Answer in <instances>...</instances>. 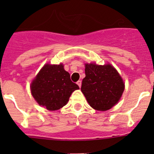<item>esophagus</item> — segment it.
<instances>
[{"instance_id": "34e87169", "label": "esophagus", "mask_w": 154, "mask_h": 154, "mask_svg": "<svg viewBox=\"0 0 154 154\" xmlns=\"http://www.w3.org/2000/svg\"><path fill=\"white\" fill-rule=\"evenodd\" d=\"M77 85H79V87H80H80H81V84H82V82L80 81V80H78V81L77 82Z\"/></svg>"}]
</instances>
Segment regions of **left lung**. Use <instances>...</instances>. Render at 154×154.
<instances>
[{
  "instance_id": "8db88e82",
  "label": "left lung",
  "mask_w": 154,
  "mask_h": 154,
  "mask_svg": "<svg viewBox=\"0 0 154 154\" xmlns=\"http://www.w3.org/2000/svg\"><path fill=\"white\" fill-rule=\"evenodd\" d=\"M85 73L81 91L90 106L104 111L115 106L125 89L123 80L115 68L111 64L85 63Z\"/></svg>"
}]
</instances>
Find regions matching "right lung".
<instances>
[{"label": "right lung", "instance_id": "obj_1", "mask_svg": "<svg viewBox=\"0 0 154 154\" xmlns=\"http://www.w3.org/2000/svg\"><path fill=\"white\" fill-rule=\"evenodd\" d=\"M31 92L40 106L56 111L66 106L73 91L79 86L70 79L63 65L46 64L31 83Z\"/></svg>", "mask_w": 154, "mask_h": 154}]
</instances>
